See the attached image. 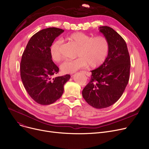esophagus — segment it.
Returning a JSON list of instances; mask_svg holds the SVG:
<instances>
[{
	"instance_id": "34e87169",
	"label": "esophagus",
	"mask_w": 149,
	"mask_h": 149,
	"mask_svg": "<svg viewBox=\"0 0 149 149\" xmlns=\"http://www.w3.org/2000/svg\"><path fill=\"white\" fill-rule=\"evenodd\" d=\"M83 73L84 74H85V75H86L87 76H90V74H89V72H86V71H83Z\"/></svg>"
}]
</instances>
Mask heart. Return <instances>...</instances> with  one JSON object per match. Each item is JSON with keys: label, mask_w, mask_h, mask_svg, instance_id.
I'll list each match as a JSON object with an SVG mask.
<instances>
[{"label": "heart", "mask_w": 149, "mask_h": 149, "mask_svg": "<svg viewBox=\"0 0 149 149\" xmlns=\"http://www.w3.org/2000/svg\"><path fill=\"white\" fill-rule=\"evenodd\" d=\"M67 40L78 46L76 56L74 60H66L60 65L64 74H72L78 70L86 68L88 65L92 68L100 66L106 60L109 49L107 39L103 36L91 37L81 32H76L66 37ZM61 39H57L51 45L49 52L53 61L58 62L61 59Z\"/></svg>", "instance_id": "obj_1"}]
</instances>
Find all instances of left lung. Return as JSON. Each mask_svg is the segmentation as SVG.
Instances as JSON below:
<instances>
[{
    "instance_id": "left-lung-1",
    "label": "left lung",
    "mask_w": 149,
    "mask_h": 149,
    "mask_svg": "<svg viewBox=\"0 0 149 149\" xmlns=\"http://www.w3.org/2000/svg\"><path fill=\"white\" fill-rule=\"evenodd\" d=\"M107 39L109 49L103 63L91 70L89 83L82 91L86 102L96 109L113 104L123 95L129 82L130 59L126 42L112 28L99 27Z\"/></svg>"
}]
</instances>
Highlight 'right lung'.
<instances>
[{"instance_id":"1","label":"right lung","mask_w":149,"mask_h":149,"mask_svg":"<svg viewBox=\"0 0 149 149\" xmlns=\"http://www.w3.org/2000/svg\"><path fill=\"white\" fill-rule=\"evenodd\" d=\"M64 32L57 28H48L38 31L29 40L20 63V77L29 96L42 105L51 104L59 99L70 75L52 76L59 71L53 62L50 47L55 38Z\"/></svg>"}]
</instances>
